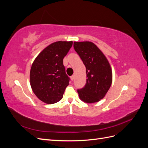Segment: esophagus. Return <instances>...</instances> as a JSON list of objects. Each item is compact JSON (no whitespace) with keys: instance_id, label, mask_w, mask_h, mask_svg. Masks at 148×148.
Segmentation results:
<instances>
[{"instance_id":"esophagus-1","label":"esophagus","mask_w":148,"mask_h":148,"mask_svg":"<svg viewBox=\"0 0 148 148\" xmlns=\"http://www.w3.org/2000/svg\"><path fill=\"white\" fill-rule=\"evenodd\" d=\"M70 79H71V81H73V80L74 79V76H73V75H72V76H71V77H70Z\"/></svg>"}]
</instances>
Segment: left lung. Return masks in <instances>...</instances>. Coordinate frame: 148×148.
<instances>
[{"instance_id":"obj_1","label":"left lung","mask_w":148,"mask_h":148,"mask_svg":"<svg viewBox=\"0 0 148 148\" xmlns=\"http://www.w3.org/2000/svg\"><path fill=\"white\" fill-rule=\"evenodd\" d=\"M73 47L86 69V83L78 89L80 99L94 103L103 99L112 82V71L107 58L95 44L74 42Z\"/></svg>"}]
</instances>
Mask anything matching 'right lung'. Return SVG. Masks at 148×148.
<instances>
[{"mask_svg": "<svg viewBox=\"0 0 148 148\" xmlns=\"http://www.w3.org/2000/svg\"><path fill=\"white\" fill-rule=\"evenodd\" d=\"M72 41H57L46 47L36 58L30 70V84L39 99L48 104L63 97L70 78L63 64Z\"/></svg>", "mask_w": 148, "mask_h": 148, "instance_id": "right-lung-1", "label": "right lung"}]
</instances>
